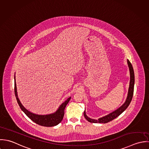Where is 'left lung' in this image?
I'll use <instances>...</instances> for the list:
<instances>
[{"label":"left lung","instance_id":"1","mask_svg":"<svg viewBox=\"0 0 149 149\" xmlns=\"http://www.w3.org/2000/svg\"><path fill=\"white\" fill-rule=\"evenodd\" d=\"M127 64L129 67V70H130V86L128 88V95L127 99L125 101V102L116 111H113V112L104 116L101 118H99L98 120H95V119H91L86 114L85 110L84 111V115L85 118L86 119L89 121L90 123H107L108 122H109L112 121L115 118H116L118 116H119L120 115H121L129 106L134 94V83H135V76H134V69L132 67V65L129 60L127 59Z\"/></svg>","mask_w":149,"mask_h":149}]
</instances>
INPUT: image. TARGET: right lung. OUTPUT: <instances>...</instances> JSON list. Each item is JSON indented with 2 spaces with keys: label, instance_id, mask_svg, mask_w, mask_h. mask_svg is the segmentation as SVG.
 Returning a JSON list of instances; mask_svg holds the SVG:
<instances>
[{
  "label": "right lung",
  "instance_id": "right-lung-1",
  "mask_svg": "<svg viewBox=\"0 0 149 149\" xmlns=\"http://www.w3.org/2000/svg\"><path fill=\"white\" fill-rule=\"evenodd\" d=\"M14 92H15V95L16 97L17 102L19 107L21 108V110L33 121H34V123H36L38 125L44 126V127H53L59 124L63 119L65 108L71 99V97H70L67 100H66L63 103H62L60 105L58 109L55 112L51 114L46 115H36L30 112L29 111H28L21 103L18 97L15 76H14Z\"/></svg>",
  "mask_w": 149,
  "mask_h": 149
}]
</instances>
